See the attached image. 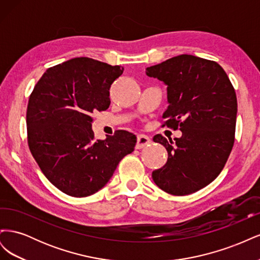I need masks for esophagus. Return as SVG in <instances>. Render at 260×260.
Masks as SVG:
<instances>
[{
    "instance_id": "1",
    "label": "esophagus",
    "mask_w": 260,
    "mask_h": 260,
    "mask_svg": "<svg viewBox=\"0 0 260 260\" xmlns=\"http://www.w3.org/2000/svg\"><path fill=\"white\" fill-rule=\"evenodd\" d=\"M151 139H149V137L145 136V135H139L138 138H137V145H136V148L140 149V148H143L145 147L146 145L151 144Z\"/></svg>"
}]
</instances>
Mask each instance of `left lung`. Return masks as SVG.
<instances>
[{"mask_svg": "<svg viewBox=\"0 0 260 260\" xmlns=\"http://www.w3.org/2000/svg\"><path fill=\"white\" fill-rule=\"evenodd\" d=\"M146 75L167 84L169 106L162 127L182 137L154 142L168 152L167 162L154 170L156 185L171 195L192 194L212 182L234 144L238 101L223 68L214 60L182 54L146 68Z\"/></svg>", "mask_w": 260, "mask_h": 260, "instance_id": "obj_1", "label": "left lung"}]
</instances>
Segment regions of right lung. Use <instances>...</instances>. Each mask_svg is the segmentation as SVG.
Segmentation results:
<instances>
[{
  "label": "right lung",
  "mask_w": 260,
  "mask_h": 260,
  "mask_svg": "<svg viewBox=\"0 0 260 260\" xmlns=\"http://www.w3.org/2000/svg\"><path fill=\"white\" fill-rule=\"evenodd\" d=\"M123 73L89 57L49 68L30 94L27 138L43 175L58 190L86 198L103 187L118 164L135 151L137 138L117 130L105 140L92 131L94 112L109 107V89Z\"/></svg>",
  "instance_id": "obj_1"
}]
</instances>
